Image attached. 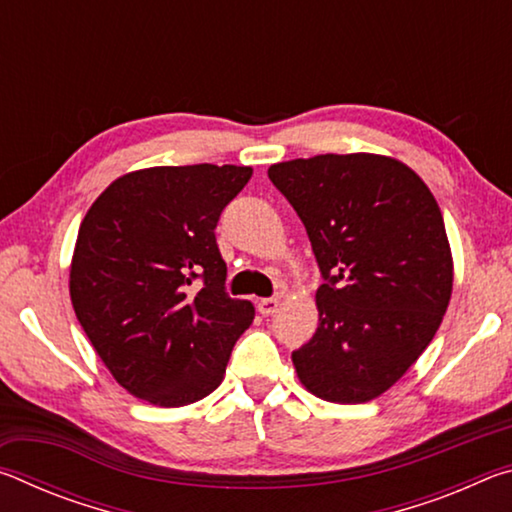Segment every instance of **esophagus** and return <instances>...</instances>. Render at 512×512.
<instances>
[{
    "label": "esophagus",
    "mask_w": 512,
    "mask_h": 512,
    "mask_svg": "<svg viewBox=\"0 0 512 512\" xmlns=\"http://www.w3.org/2000/svg\"><path fill=\"white\" fill-rule=\"evenodd\" d=\"M257 311L262 316H273L277 311V298H262L257 302Z\"/></svg>",
    "instance_id": "obj_1"
}]
</instances>
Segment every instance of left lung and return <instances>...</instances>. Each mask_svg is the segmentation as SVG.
I'll list each match as a JSON object with an SVG mask.
<instances>
[{
    "label": "left lung",
    "mask_w": 512,
    "mask_h": 512,
    "mask_svg": "<svg viewBox=\"0 0 512 512\" xmlns=\"http://www.w3.org/2000/svg\"><path fill=\"white\" fill-rule=\"evenodd\" d=\"M268 178L305 223L325 280L316 334L291 354L298 379L327 402L375 400L427 350L452 298L436 198L404 162L375 153L277 162Z\"/></svg>",
    "instance_id": "obj_1"
}]
</instances>
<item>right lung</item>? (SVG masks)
Instances as JSON below:
<instances>
[{
  "mask_svg": "<svg viewBox=\"0 0 512 512\" xmlns=\"http://www.w3.org/2000/svg\"><path fill=\"white\" fill-rule=\"evenodd\" d=\"M253 176L235 164L151 167L117 178L85 214L69 296L119 386L155 406L203 400L255 318L225 293L214 228Z\"/></svg>",
  "mask_w": 512,
  "mask_h": 512,
  "instance_id": "add662e5",
  "label": "right lung"
}]
</instances>
